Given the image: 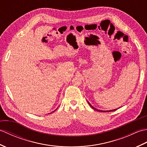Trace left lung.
I'll return each mask as SVG.
<instances>
[{
  "instance_id": "obj_1",
  "label": "left lung",
  "mask_w": 147,
  "mask_h": 147,
  "mask_svg": "<svg viewBox=\"0 0 147 147\" xmlns=\"http://www.w3.org/2000/svg\"><path fill=\"white\" fill-rule=\"evenodd\" d=\"M89 103V102H88ZM90 104V105L91 106V107L92 108H93V109H95V110H96V111H100V112H111V111H115V110H117V109H114V110H111V111H100V110H98V109H95V108H94L93 107H92V106L91 105V104Z\"/></svg>"
}]
</instances>
